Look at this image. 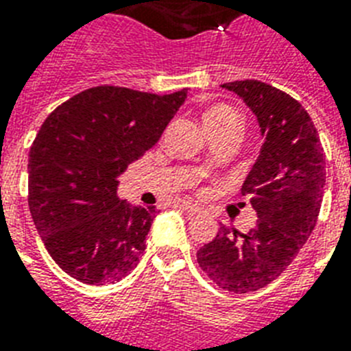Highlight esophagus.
Instances as JSON below:
<instances>
[{
	"instance_id": "1",
	"label": "esophagus",
	"mask_w": 351,
	"mask_h": 351,
	"mask_svg": "<svg viewBox=\"0 0 351 351\" xmlns=\"http://www.w3.org/2000/svg\"><path fill=\"white\" fill-rule=\"evenodd\" d=\"M180 208L186 209L187 213H191V215L198 213V208H197V206H195V204H191V202H180Z\"/></svg>"
}]
</instances>
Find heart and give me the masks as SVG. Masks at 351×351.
I'll return each mask as SVG.
<instances>
[{"instance_id":"obj_1","label":"heart","mask_w":351,"mask_h":351,"mask_svg":"<svg viewBox=\"0 0 351 351\" xmlns=\"http://www.w3.org/2000/svg\"><path fill=\"white\" fill-rule=\"evenodd\" d=\"M204 125L206 129H213V127H231L239 131V114L233 107L219 104V106L209 107L208 111L204 112Z\"/></svg>"}]
</instances>
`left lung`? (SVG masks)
I'll return each mask as SVG.
<instances>
[{
  "label": "left lung",
  "mask_w": 351,
  "mask_h": 351,
  "mask_svg": "<svg viewBox=\"0 0 351 351\" xmlns=\"http://www.w3.org/2000/svg\"><path fill=\"white\" fill-rule=\"evenodd\" d=\"M255 112L264 136L242 186L256 211L247 233L222 226L197 261L215 284L247 293L273 282L310 239L321 211L326 160L310 114L284 90L258 80L224 84Z\"/></svg>",
  "instance_id": "obj_1"
}]
</instances>
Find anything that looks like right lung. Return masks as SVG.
<instances>
[{
	"mask_svg": "<svg viewBox=\"0 0 351 351\" xmlns=\"http://www.w3.org/2000/svg\"><path fill=\"white\" fill-rule=\"evenodd\" d=\"M100 85L47 117L29 153V209L49 255L84 284H111L136 266L156 217L117 195L118 176L142 158L186 101Z\"/></svg>",
	"mask_w": 351,
	"mask_h": 351,
	"instance_id": "obj_1",
	"label": "right lung"
}]
</instances>
